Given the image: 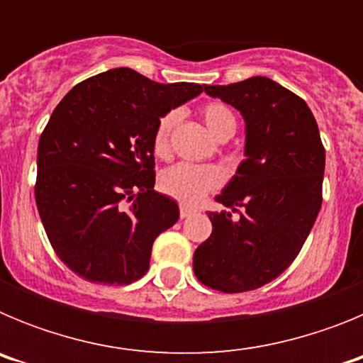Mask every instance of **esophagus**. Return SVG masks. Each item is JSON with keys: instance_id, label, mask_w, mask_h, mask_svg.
<instances>
[{"instance_id": "obj_1", "label": "esophagus", "mask_w": 363, "mask_h": 363, "mask_svg": "<svg viewBox=\"0 0 363 363\" xmlns=\"http://www.w3.org/2000/svg\"><path fill=\"white\" fill-rule=\"evenodd\" d=\"M192 213H194V211L189 209V207H185V205H182V207H179V218H182V220H184V218H189Z\"/></svg>"}]
</instances>
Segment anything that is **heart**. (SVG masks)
<instances>
[{
	"mask_svg": "<svg viewBox=\"0 0 363 363\" xmlns=\"http://www.w3.org/2000/svg\"><path fill=\"white\" fill-rule=\"evenodd\" d=\"M178 111L165 112L156 123L152 134V147L156 154H165L171 145V133L178 121ZM207 129L218 140H229L236 130V116L227 105L220 101H211L201 107ZM223 182L220 169L211 165H191V163H178L162 172L160 176V189L167 196L174 198L184 205H196L205 198V194L216 191Z\"/></svg>",
	"mask_w": 363,
	"mask_h": 363,
	"instance_id": "heart-1",
	"label": "heart"
}]
</instances>
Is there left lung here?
<instances>
[{
    "instance_id": "left-lung-1",
    "label": "left lung",
    "mask_w": 363,
    "mask_h": 363,
    "mask_svg": "<svg viewBox=\"0 0 363 363\" xmlns=\"http://www.w3.org/2000/svg\"><path fill=\"white\" fill-rule=\"evenodd\" d=\"M245 118V156L216 198L213 233L194 252V274L221 293H245L278 278L306 243L322 207L325 149L300 96L264 76L203 85Z\"/></svg>"
}]
</instances>
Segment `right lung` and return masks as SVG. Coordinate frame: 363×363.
I'll return each mask as SVG.
<instances>
[{
	"label": "right lung",
	"mask_w": 363,
	"mask_h": 363,
	"mask_svg": "<svg viewBox=\"0 0 363 363\" xmlns=\"http://www.w3.org/2000/svg\"><path fill=\"white\" fill-rule=\"evenodd\" d=\"M201 91L120 67L72 86L54 108L34 194L54 252L79 278L129 285L149 271L154 240L179 216L154 191V129Z\"/></svg>",
	"instance_id": "right-lung-1"
}]
</instances>
